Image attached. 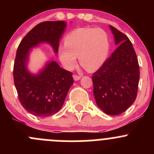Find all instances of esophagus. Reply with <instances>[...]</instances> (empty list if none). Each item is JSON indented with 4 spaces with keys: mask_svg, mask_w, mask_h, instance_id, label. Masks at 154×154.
<instances>
[{
    "mask_svg": "<svg viewBox=\"0 0 154 154\" xmlns=\"http://www.w3.org/2000/svg\"><path fill=\"white\" fill-rule=\"evenodd\" d=\"M82 77V76H79V75H76V74H74V76H73V78H74V80H75V81H77V80H80Z\"/></svg>",
    "mask_w": 154,
    "mask_h": 154,
    "instance_id": "obj_1",
    "label": "esophagus"
}]
</instances>
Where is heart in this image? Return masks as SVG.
I'll return each mask as SVG.
<instances>
[{"instance_id":"obj_1","label":"heart","mask_w":154,"mask_h":154,"mask_svg":"<svg viewBox=\"0 0 154 154\" xmlns=\"http://www.w3.org/2000/svg\"><path fill=\"white\" fill-rule=\"evenodd\" d=\"M108 35L100 28L83 27L71 31L64 38V45L58 49L59 59L66 69L72 70L77 64V56L80 64L89 71L103 66L109 53Z\"/></svg>"}]
</instances>
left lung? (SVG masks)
<instances>
[{"label":"left lung","mask_w":154,"mask_h":154,"mask_svg":"<svg viewBox=\"0 0 154 154\" xmlns=\"http://www.w3.org/2000/svg\"><path fill=\"white\" fill-rule=\"evenodd\" d=\"M119 47L93 74L94 96L97 105L110 116L122 114L135 101L139 82L136 52L127 35L110 25Z\"/></svg>","instance_id":"1"}]
</instances>
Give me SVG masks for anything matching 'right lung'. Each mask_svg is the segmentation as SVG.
Returning a JSON list of instances; mask_svg holds the SVG:
<instances>
[{"label": "right lung", "mask_w": 154, "mask_h": 154, "mask_svg": "<svg viewBox=\"0 0 154 154\" xmlns=\"http://www.w3.org/2000/svg\"><path fill=\"white\" fill-rule=\"evenodd\" d=\"M66 27L63 21L40 23L27 32L17 49L14 83L22 106L35 116L48 117L57 113L74 80L72 73L60 67L55 61L48 62L38 74H31L27 68L29 52L31 48L45 42L51 45L57 54Z\"/></svg>", "instance_id": "1"}]
</instances>
